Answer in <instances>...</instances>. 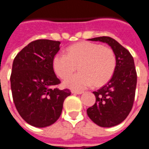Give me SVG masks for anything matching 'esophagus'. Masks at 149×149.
<instances>
[{"label": "esophagus", "instance_id": "esophagus-1", "mask_svg": "<svg viewBox=\"0 0 149 149\" xmlns=\"http://www.w3.org/2000/svg\"><path fill=\"white\" fill-rule=\"evenodd\" d=\"M72 94H78V95H80V94L83 93V92H82V91L72 90Z\"/></svg>", "mask_w": 149, "mask_h": 149}]
</instances>
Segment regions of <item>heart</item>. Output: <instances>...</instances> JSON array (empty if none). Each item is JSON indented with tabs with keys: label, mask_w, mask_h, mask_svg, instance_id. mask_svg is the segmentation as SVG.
Masks as SVG:
<instances>
[{
	"label": "heart",
	"mask_w": 149,
	"mask_h": 149,
	"mask_svg": "<svg viewBox=\"0 0 149 149\" xmlns=\"http://www.w3.org/2000/svg\"><path fill=\"white\" fill-rule=\"evenodd\" d=\"M79 65L80 73L68 77L64 84L75 90L103 85L114 73L116 61L112 49L95 43H77L67 49V54L56 53L52 58V68L62 79L66 78Z\"/></svg>",
	"instance_id": "obj_1"
}]
</instances>
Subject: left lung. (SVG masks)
Here are the masks:
<instances>
[{
    "mask_svg": "<svg viewBox=\"0 0 149 149\" xmlns=\"http://www.w3.org/2000/svg\"><path fill=\"white\" fill-rule=\"evenodd\" d=\"M88 40L106 43L116 56V65L111 80L93 92L96 103L87 109L88 117L95 124L110 128L124 121L132 108L137 78L134 60L127 49L111 37H95Z\"/></svg>",
    "mask_w": 149,
    "mask_h": 149,
    "instance_id": "8db88e82",
    "label": "left lung"
}]
</instances>
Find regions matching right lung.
<instances>
[{
    "instance_id": "1",
    "label": "right lung",
    "mask_w": 149,
    "mask_h": 149,
    "mask_svg": "<svg viewBox=\"0 0 149 149\" xmlns=\"http://www.w3.org/2000/svg\"><path fill=\"white\" fill-rule=\"evenodd\" d=\"M60 41L37 40L16 56L10 77L13 99L24 121L37 128L54 124L60 117L68 89L61 83L52 68V58L60 50Z\"/></svg>"
}]
</instances>
